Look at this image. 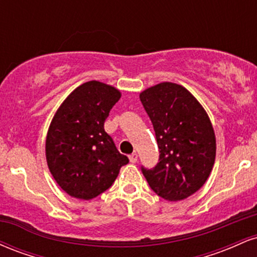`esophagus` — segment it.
<instances>
[{
    "label": "esophagus",
    "mask_w": 257,
    "mask_h": 257,
    "mask_svg": "<svg viewBox=\"0 0 257 257\" xmlns=\"http://www.w3.org/2000/svg\"><path fill=\"white\" fill-rule=\"evenodd\" d=\"M129 161L132 162V163H137L138 162V153H132L131 156H129Z\"/></svg>",
    "instance_id": "obj_1"
}]
</instances>
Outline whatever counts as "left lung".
Listing matches in <instances>:
<instances>
[{"mask_svg":"<svg viewBox=\"0 0 257 257\" xmlns=\"http://www.w3.org/2000/svg\"><path fill=\"white\" fill-rule=\"evenodd\" d=\"M159 149L157 166L141 167L162 198L181 200L205 184L216 155L215 133L203 106L182 85L163 82L140 93Z\"/></svg>","mask_w":257,"mask_h":257,"instance_id":"left-lung-1","label":"left lung"}]
</instances>
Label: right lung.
Wrapping results in <instances>:
<instances>
[{
  "instance_id": "right-lung-1",
  "label": "right lung",
  "mask_w": 257,
  "mask_h": 257,
  "mask_svg": "<svg viewBox=\"0 0 257 257\" xmlns=\"http://www.w3.org/2000/svg\"><path fill=\"white\" fill-rule=\"evenodd\" d=\"M120 91L98 81L81 84L64 100L46 139L53 178L71 197L89 200L110 188L128 164L104 129Z\"/></svg>"
}]
</instances>
